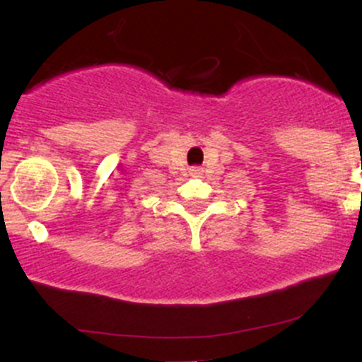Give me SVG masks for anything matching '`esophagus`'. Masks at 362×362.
<instances>
[{"label":"esophagus","mask_w":362,"mask_h":362,"mask_svg":"<svg viewBox=\"0 0 362 362\" xmlns=\"http://www.w3.org/2000/svg\"><path fill=\"white\" fill-rule=\"evenodd\" d=\"M189 173H191L192 177H201V175H203V168H199V166H192V168L189 170Z\"/></svg>","instance_id":"obj_1"}]
</instances>
